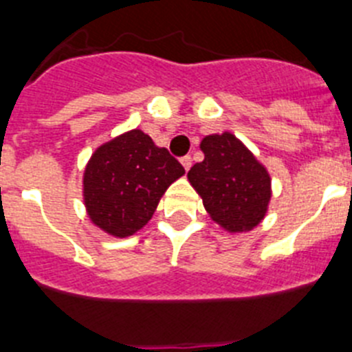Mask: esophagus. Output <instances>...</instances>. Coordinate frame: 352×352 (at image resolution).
Here are the masks:
<instances>
[{
	"label": "esophagus",
	"instance_id": "34e87169",
	"mask_svg": "<svg viewBox=\"0 0 352 352\" xmlns=\"http://www.w3.org/2000/svg\"><path fill=\"white\" fill-rule=\"evenodd\" d=\"M182 166H183V169L185 170H188L192 167V158L190 157H183L182 158Z\"/></svg>",
	"mask_w": 352,
	"mask_h": 352
}]
</instances>
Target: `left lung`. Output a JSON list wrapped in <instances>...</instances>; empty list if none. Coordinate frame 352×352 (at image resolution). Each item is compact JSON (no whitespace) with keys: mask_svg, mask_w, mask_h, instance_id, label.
<instances>
[{"mask_svg":"<svg viewBox=\"0 0 352 352\" xmlns=\"http://www.w3.org/2000/svg\"><path fill=\"white\" fill-rule=\"evenodd\" d=\"M204 160L186 178L217 226L231 234L256 229L268 213L272 176L231 132L211 133L199 144Z\"/></svg>","mask_w":352,"mask_h":352,"instance_id":"obj_1","label":"left lung"}]
</instances>
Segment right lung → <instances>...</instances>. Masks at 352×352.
I'll return each mask as SVG.
<instances>
[{
    "instance_id": "obj_1",
    "label": "right lung",
    "mask_w": 352,
    "mask_h": 352,
    "mask_svg": "<svg viewBox=\"0 0 352 352\" xmlns=\"http://www.w3.org/2000/svg\"><path fill=\"white\" fill-rule=\"evenodd\" d=\"M185 174L176 158L139 129L93 151L82 174V201L93 226L129 238L151 220L162 195Z\"/></svg>"
}]
</instances>
